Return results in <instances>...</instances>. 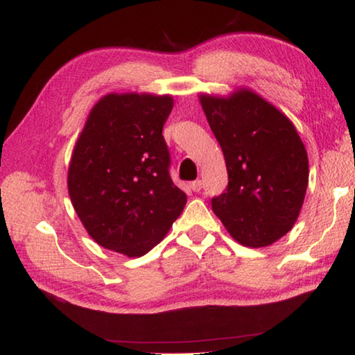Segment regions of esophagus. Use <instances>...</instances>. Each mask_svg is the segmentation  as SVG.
Segmentation results:
<instances>
[{
    "label": "esophagus",
    "mask_w": 355,
    "mask_h": 355,
    "mask_svg": "<svg viewBox=\"0 0 355 355\" xmlns=\"http://www.w3.org/2000/svg\"><path fill=\"white\" fill-rule=\"evenodd\" d=\"M191 189H193L194 193H199L202 189V180H194V182H191Z\"/></svg>",
    "instance_id": "1"
}]
</instances>
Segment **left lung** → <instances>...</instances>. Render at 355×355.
<instances>
[{
  "label": "left lung",
  "instance_id": "1",
  "mask_svg": "<svg viewBox=\"0 0 355 355\" xmlns=\"http://www.w3.org/2000/svg\"><path fill=\"white\" fill-rule=\"evenodd\" d=\"M221 145L229 183L211 208L229 234L261 248L283 237L299 218L308 187V156L295 128L256 93L200 96Z\"/></svg>",
  "mask_w": 355,
  "mask_h": 355
}]
</instances>
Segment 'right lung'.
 Returning <instances> with one entry per match:
<instances>
[{"label":"right lung","instance_id":"right-lung-1","mask_svg":"<svg viewBox=\"0 0 355 355\" xmlns=\"http://www.w3.org/2000/svg\"><path fill=\"white\" fill-rule=\"evenodd\" d=\"M171 96L107 94L89 112L72 153L67 188L96 243L144 256L182 215L187 194L171 178L162 128Z\"/></svg>","mask_w":355,"mask_h":355}]
</instances>
